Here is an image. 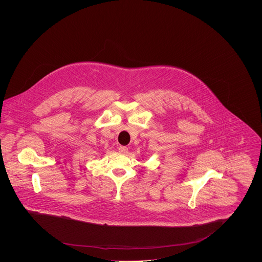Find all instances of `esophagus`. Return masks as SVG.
<instances>
[{
  "label": "esophagus",
  "instance_id": "esophagus-1",
  "mask_svg": "<svg viewBox=\"0 0 262 262\" xmlns=\"http://www.w3.org/2000/svg\"><path fill=\"white\" fill-rule=\"evenodd\" d=\"M127 147H125V146H120L119 147V151L121 152V153H127Z\"/></svg>",
  "mask_w": 262,
  "mask_h": 262
}]
</instances>
